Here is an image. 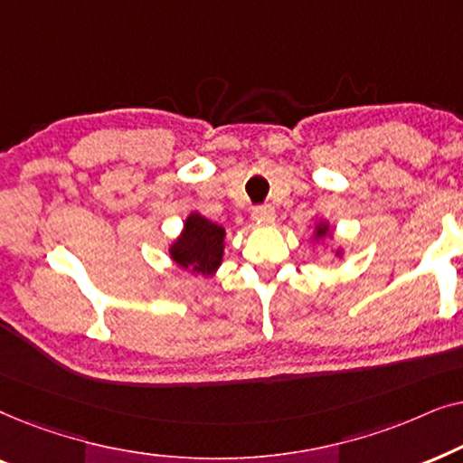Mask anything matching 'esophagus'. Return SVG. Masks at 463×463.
<instances>
[{"label": "esophagus", "mask_w": 463, "mask_h": 463, "mask_svg": "<svg viewBox=\"0 0 463 463\" xmlns=\"http://www.w3.org/2000/svg\"><path fill=\"white\" fill-rule=\"evenodd\" d=\"M274 208H271L269 204H263V206H255L252 208V213H250V217H252V221H257V223H263V221H269V219H274Z\"/></svg>", "instance_id": "esophagus-1"}]
</instances>
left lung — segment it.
<instances>
[{
  "label": "left lung",
  "mask_w": 463,
  "mask_h": 463,
  "mask_svg": "<svg viewBox=\"0 0 463 463\" xmlns=\"http://www.w3.org/2000/svg\"><path fill=\"white\" fill-rule=\"evenodd\" d=\"M326 233V227H318V236H325Z\"/></svg>",
  "instance_id": "8db88e82"
}]
</instances>
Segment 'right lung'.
I'll list each match as a JSON object with an SVG mask.
<instances>
[{
    "label": "right lung",
    "mask_w": 463,
    "mask_h": 463,
    "mask_svg": "<svg viewBox=\"0 0 463 463\" xmlns=\"http://www.w3.org/2000/svg\"><path fill=\"white\" fill-rule=\"evenodd\" d=\"M225 230L217 223L194 213L185 221L183 236L170 249V255L181 268H189L195 274L211 276L219 268L223 257Z\"/></svg>",
    "instance_id": "add662e5"
}]
</instances>
